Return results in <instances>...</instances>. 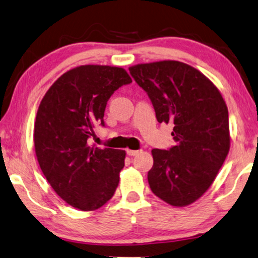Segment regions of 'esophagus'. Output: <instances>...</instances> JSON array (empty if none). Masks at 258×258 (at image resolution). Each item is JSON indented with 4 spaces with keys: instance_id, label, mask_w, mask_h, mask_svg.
Masks as SVG:
<instances>
[{
    "instance_id": "obj_1",
    "label": "esophagus",
    "mask_w": 258,
    "mask_h": 258,
    "mask_svg": "<svg viewBox=\"0 0 258 258\" xmlns=\"http://www.w3.org/2000/svg\"><path fill=\"white\" fill-rule=\"evenodd\" d=\"M138 153H139V150H131V149L126 150V154H127L128 156H136Z\"/></svg>"
}]
</instances>
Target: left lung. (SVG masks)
Listing matches in <instances>:
<instances>
[{
    "label": "left lung",
    "instance_id": "1",
    "mask_svg": "<svg viewBox=\"0 0 258 258\" xmlns=\"http://www.w3.org/2000/svg\"><path fill=\"white\" fill-rule=\"evenodd\" d=\"M130 73L148 95L157 121L174 125L175 146L151 150L150 189L171 206L193 203L211 186L230 150L225 101L206 76L177 60L139 64Z\"/></svg>",
    "mask_w": 258,
    "mask_h": 258
}]
</instances>
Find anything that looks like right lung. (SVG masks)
Instances as JSON below:
<instances>
[{
	"instance_id": "right-lung-1",
	"label": "right lung",
	"mask_w": 258,
	"mask_h": 258,
	"mask_svg": "<svg viewBox=\"0 0 258 258\" xmlns=\"http://www.w3.org/2000/svg\"><path fill=\"white\" fill-rule=\"evenodd\" d=\"M132 83L124 69L83 65L64 73L41 101L34 146L44 177L58 196L77 209H99L112 198L125 151L91 147L94 126H104L112 94Z\"/></svg>"
}]
</instances>
